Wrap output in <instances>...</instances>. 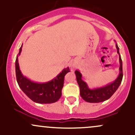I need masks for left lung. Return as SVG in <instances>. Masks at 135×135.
I'll use <instances>...</instances> for the list:
<instances>
[{
  "mask_svg": "<svg viewBox=\"0 0 135 135\" xmlns=\"http://www.w3.org/2000/svg\"><path fill=\"white\" fill-rule=\"evenodd\" d=\"M116 48L117 50V53L119 56V63H120V67H119V76L117 78L112 82V83L107 85L104 87L95 88V89H91L88 88L87 84L83 81L82 79V74L78 70L75 71L76 79L78 83L79 86L80 88V95L82 98L86 102L89 103H100V102H104L108 100L113 95V94L118 89L122 82L123 74H122V61L119 53V48L117 46V43L115 44Z\"/></svg>",
  "mask_w": 135,
  "mask_h": 135,
  "instance_id": "obj_1",
  "label": "left lung"
}]
</instances>
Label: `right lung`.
I'll return each mask as SVG.
<instances>
[{"label": "right lung", "instance_id": "right-lung-1", "mask_svg": "<svg viewBox=\"0 0 135 135\" xmlns=\"http://www.w3.org/2000/svg\"><path fill=\"white\" fill-rule=\"evenodd\" d=\"M22 46L20 48L18 56L21 54ZM18 56L15 62L16 76L20 88L32 101L38 103H52L57 102L61 96V90L64 84L65 76L70 72L69 67L63 69L62 72L50 81L45 83H37L31 81L24 77L20 70Z\"/></svg>", "mask_w": 135, "mask_h": 135}]
</instances>
